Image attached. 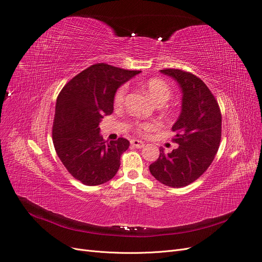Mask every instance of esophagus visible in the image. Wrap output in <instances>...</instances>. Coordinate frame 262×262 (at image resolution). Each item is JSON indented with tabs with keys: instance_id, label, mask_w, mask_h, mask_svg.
<instances>
[{
	"instance_id": "34e87169",
	"label": "esophagus",
	"mask_w": 262,
	"mask_h": 262,
	"mask_svg": "<svg viewBox=\"0 0 262 262\" xmlns=\"http://www.w3.org/2000/svg\"><path fill=\"white\" fill-rule=\"evenodd\" d=\"M130 144L137 148H141L144 146V142L141 140H137V139H132Z\"/></svg>"
}]
</instances>
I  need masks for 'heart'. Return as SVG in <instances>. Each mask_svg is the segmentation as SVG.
<instances>
[{"mask_svg":"<svg viewBox=\"0 0 262 262\" xmlns=\"http://www.w3.org/2000/svg\"><path fill=\"white\" fill-rule=\"evenodd\" d=\"M143 88L145 91L149 94L150 98H152L155 102L158 104H162L167 102L170 96H171V87L166 80L161 78L153 77L148 78L143 82ZM127 85H122L120 86L114 96V104L115 106H121L124 101H125V96L127 93ZM157 126V122L155 121H145V122H139L137 123V130L140 134H146L152 132Z\"/></svg>","mask_w":262,"mask_h":262,"instance_id":"obj_1","label":"heart"}]
</instances>
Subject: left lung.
Instances as JSON below:
<instances>
[{
	"label": "left lung",
	"instance_id": "1",
	"mask_svg": "<svg viewBox=\"0 0 262 262\" xmlns=\"http://www.w3.org/2000/svg\"><path fill=\"white\" fill-rule=\"evenodd\" d=\"M160 72L173 77L182 88V112L172 126L177 148L158 159L149 172L161 184L183 188L196 181L214 159L222 135V115L219 104L205 82L196 75L180 69Z\"/></svg>",
	"mask_w": 262,
	"mask_h": 262
}]
</instances>
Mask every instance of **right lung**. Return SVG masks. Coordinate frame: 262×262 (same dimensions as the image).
Segmentation results:
<instances>
[{"label": "right lung", "mask_w": 262, "mask_h": 262, "mask_svg": "<svg viewBox=\"0 0 262 262\" xmlns=\"http://www.w3.org/2000/svg\"><path fill=\"white\" fill-rule=\"evenodd\" d=\"M139 73L95 63L68 81L58 94L52 130L54 147L68 172L84 185H102L120 168V157L129 141H105L99 124L113 114L117 89Z\"/></svg>", "instance_id": "1"}]
</instances>
